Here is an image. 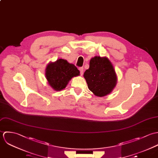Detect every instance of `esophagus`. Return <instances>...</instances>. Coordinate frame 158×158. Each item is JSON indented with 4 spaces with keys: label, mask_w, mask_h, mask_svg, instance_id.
Returning <instances> with one entry per match:
<instances>
[{
    "label": "esophagus",
    "mask_w": 158,
    "mask_h": 158,
    "mask_svg": "<svg viewBox=\"0 0 158 158\" xmlns=\"http://www.w3.org/2000/svg\"><path fill=\"white\" fill-rule=\"evenodd\" d=\"M79 71H80V73H81V75H82V74H84V68H83L82 67H81V68H79Z\"/></svg>",
    "instance_id": "1"
}]
</instances>
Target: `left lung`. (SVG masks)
Here are the masks:
<instances>
[{
	"instance_id": "left-lung-1",
	"label": "left lung",
	"mask_w": 158,
	"mask_h": 158,
	"mask_svg": "<svg viewBox=\"0 0 158 158\" xmlns=\"http://www.w3.org/2000/svg\"><path fill=\"white\" fill-rule=\"evenodd\" d=\"M84 77L89 89L96 96L109 95L115 87L117 76L114 67L106 57L95 56L90 61V67Z\"/></svg>"
}]
</instances>
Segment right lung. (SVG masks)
<instances>
[{
	"instance_id": "1",
	"label": "right lung",
	"mask_w": 158,
	"mask_h": 158,
	"mask_svg": "<svg viewBox=\"0 0 158 158\" xmlns=\"http://www.w3.org/2000/svg\"><path fill=\"white\" fill-rule=\"evenodd\" d=\"M79 75L80 71L74 64L62 59L48 63L45 69L48 84L55 91L63 90L73 77Z\"/></svg>"
}]
</instances>
